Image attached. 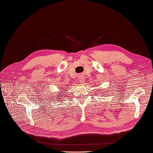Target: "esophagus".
<instances>
[{
    "mask_svg": "<svg viewBox=\"0 0 153 153\" xmlns=\"http://www.w3.org/2000/svg\"><path fill=\"white\" fill-rule=\"evenodd\" d=\"M79 82L80 83H83L85 82V79H84V77L82 76H79Z\"/></svg>",
    "mask_w": 153,
    "mask_h": 153,
    "instance_id": "34e87169",
    "label": "esophagus"
}]
</instances>
